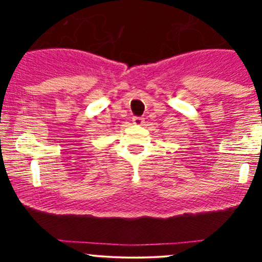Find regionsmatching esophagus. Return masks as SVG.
<instances>
[{
  "instance_id": "obj_1",
  "label": "esophagus",
  "mask_w": 262,
  "mask_h": 262,
  "mask_svg": "<svg viewBox=\"0 0 262 262\" xmlns=\"http://www.w3.org/2000/svg\"><path fill=\"white\" fill-rule=\"evenodd\" d=\"M133 123L135 125H140L144 123V118H141V117H134L133 118Z\"/></svg>"
}]
</instances>
